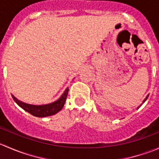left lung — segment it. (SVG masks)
<instances>
[{
    "instance_id": "left-lung-1",
    "label": "left lung",
    "mask_w": 159,
    "mask_h": 159,
    "mask_svg": "<svg viewBox=\"0 0 159 159\" xmlns=\"http://www.w3.org/2000/svg\"><path fill=\"white\" fill-rule=\"evenodd\" d=\"M148 96H149V94H148V95H147V96H146V98H145V99H144V100H143V102H142V104H143V103H144V102H145V101H146V100H147V98H148ZM141 105H139V107H140V106H141Z\"/></svg>"
}]
</instances>
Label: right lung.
<instances>
[{
	"label": "right lung",
	"mask_w": 159,
	"mask_h": 159,
	"mask_svg": "<svg viewBox=\"0 0 159 159\" xmlns=\"http://www.w3.org/2000/svg\"><path fill=\"white\" fill-rule=\"evenodd\" d=\"M68 91L69 89L67 88L65 91H64L63 94H61L60 98L57 99L55 102H52V103L47 104V105H30V104L25 103V102H21V101L18 100L16 97H14L13 94H11L13 99L14 102L25 111H28L30 115H34L35 117H38V118H44V117L51 116V115H54L57 114V112L60 111L63 108L64 105L66 101L67 96H68Z\"/></svg>",
	"instance_id": "right-lung-1"
}]
</instances>
